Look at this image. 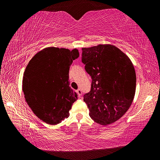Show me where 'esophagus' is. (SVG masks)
<instances>
[{
  "instance_id": "1",
  "label": "esophagus",
  "mask_w": 160,
  "mask_h": 160,
  "mask_svg": "<svg viewBox=\"0 0 160 160\" xmlns=\"http://www.w3.org/2000/svg\"><path fill=\"white\" fill-rule=\"evenodd\" d=\"M76 92L78 93V97H80V96H82V90H81L80 89H78V90L76 91Z\"/></svg>"
}]
</instances>
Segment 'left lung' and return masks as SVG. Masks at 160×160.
<instances>
[{"label": "left lung", "mask_w": 160, "mask_h": 160, "mask_svg": "<svg viewBox=\"0 0 160 160\" xmlns=\"http://www.w3.org/2000/svg\"><path fill=\"white\" fill-rule=\"evenodd\" d=\"M82 62L92 78L91 90L84 95L89 115L103 126L114 123L132 104L136 75L128 56L111 44L82 48Z\"/></svg>", "instance_id": "1"}]
</instances>
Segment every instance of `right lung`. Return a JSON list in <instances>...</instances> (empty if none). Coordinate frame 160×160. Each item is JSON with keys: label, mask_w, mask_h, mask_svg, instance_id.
Segmentation results:
<instances>
[{"label": "right lung", "mask_w": 160, "mask_h": 160, "mask_svg": "<svg viewBox=\"0 0 160 160\" xmlns=\"http://www.w3.org/2000/svg\"><path fill=\"white\" fill-rule=\"evenodd\" d=\"M79 57L77 48L47 47L32 57L23 75L22 91L32 112L44 122L56 125L69 116L78 99L69 87V69Z\"/></svg>", "instance_id": "1"}]
</instances>
